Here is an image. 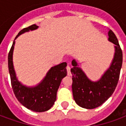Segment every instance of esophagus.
I'll use <instances>...</instances> for the list:
<instances>
[{
  "mask_svg": "<svg viewBox=\"0 0 126 126\" xmlns=\"http://www.w3.org/2000/svg\"><path fill=\"white\" fill-rule=\"evenodd\" d=\"M70 69H71V68H70V67L69 66H67V75L68 76H71V71H70Z\"/></svg>",
  "mask_w": 126,
  "mask_h": 126,
  "instance_id": "1",
  "label": "esophagus"
}]
</instances>
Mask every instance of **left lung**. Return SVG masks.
<instances>
[{
  "mask_svg": "<svg viewBox=\"0 0 126 126\" xmlns=\"http://www.w3.org/2000/svg\"><path fill=\"white\" fill-rule=\"evenodd\" d=\"M109 40L115 44V54L110 67L100 79L93 82L78 67L76 61L71 62L73 68L72 92L76 103L81 107L92 109L100 106L111 96L115 91L122 68L123 54L119 42L113 32L109 30Z\"/></svg>",
  "mask_w": 126,
  "mask_h": 126,
  "instance_id": "obj_1",
  "label": "left lung"
}]
</instances>
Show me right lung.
<instances>
[{"instance_id":"1","label":"right lung","mask_w":126,"mask_h":126,"mask_svg":"<svg viewBox=\"0 0 126 126\" xmlns=\"http://www.w3.org/2000/svg\"><path fill=\"white\" fill-rule=\"evenodd\" d=\"M38 28L36 24L21 30L18 36ZM15 40L8 55V66L11 86L15 96L24 107L35 112H44L52 107L57 99V93L61 80L67 76V63L63 62L50 68L43 80L34 87H27L18 81L13 63Z\"/></svg>"}]
</instances>
